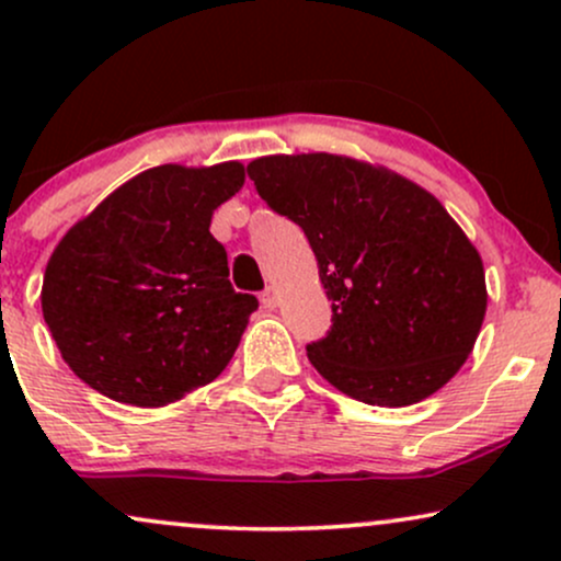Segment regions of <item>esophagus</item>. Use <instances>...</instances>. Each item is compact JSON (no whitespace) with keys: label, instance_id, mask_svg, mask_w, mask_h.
Returning <instances> with one entry per match:
<instances>
[{"label":"esophagus","instance_id":"esophagus-1","mask_svg":"<svg viewBox=\"0 0 561 561\" xmlns=\"http://www.w3.org/2000/svg\"><path fill=\"white\" fill-rule=\"evenodd\" d=\"M261 302H263V308H276V306H279V289H276V287L263 289Z\"/></svg>","mask_w":561,"mask_h":561}]
</instances>
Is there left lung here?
Returning a JSON list of instances; mask_svg holds the SVG:
<instances>
[{
	"instance_id": "8db88e82",
	"label": "left lung",
	"mask_w": 561,
	"mask_h": 561,
	"mask_svg": "<svg viewBox=\"0 0 561 561\" xmlns=\"http://www.w3.org/2000/svg\"><path fill=\"white\" fill-rule=\"evenodd\" d=\"M259 195L306 231L332 300L308 345L327 382L369 405L420 403L465 366L488 308L482 259L440 199L385 165L332 156L248 163Z\"/></svg>"
}]
</instances>
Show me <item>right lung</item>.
<instances>
[{"label": "right lung", "mask_w": 561, "mask_h": 561, "mask_svg": "<svg viewBox=\"0 0 561 561\" xmlns=\"http://www.w3.org/2000/svg\"><path fill=\"white\" fill-rule=\"evenodd\" d=\"M242 184L240 160L156 165L62 234L44 268L42 313L89 388L158 409L227 369L259 300L231 287L210 218Z\"/></svg>", "instance_id": "1"}]
</instances>
